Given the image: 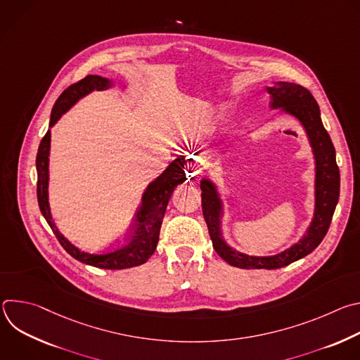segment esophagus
Returning <instances> with one entry per match:
<instances>
[{"instance_id": "34e87169", "label": "esophagus", "mask_w": 360, "mask_h": 360, "mask_svg": "<svg viewBox=\"0 0 360 360\" xmlns=\"http://www.w3.org/2000/svg\"><path fill=\"white\" fill-rule=\"evenodd\" d=\"M186 168H188V174L189 175L198 176L205 169V161L200 157H192V158H189Z\"/></svg>"}]
</instances>
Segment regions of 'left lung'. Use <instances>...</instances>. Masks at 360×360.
<instances>
[{
  "instance_id": "left-lung-1",
  "label": "left lung",
  "mask_w": 360,
  "mask_h": 360,
  "mask_svg": "<svg viewBox=\"0 0 360 360\" xmlns=\"http://www.w3.org/2000/svg\"><path fill=\"white\" fill-rule=\"evenodd\" d=\"M266 91L271 95V108L282 110V112L295 117L304 128L307 139L311 142L316 172L315 212L306 233L290 248L271 256L246 255L225 242L221 231L224 211L219 192L212 181L203 178L200 181L202 212L214 249L225 262L242 269H278L304 258L325 238L339 200L340 175L336 164V152L322 124L316 99L306 88L293 82H275L274 86H266Z\"/></svg>"
}]
</instances>
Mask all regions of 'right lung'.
<instances>
[{
	"label": "right lung",
	"mask_w": 360,
	"mask_h": 360,
	"mask_svg": "<svg viewBox=\"0 0 360 360\" xmlns=\"http://www.w3.org/2000/svg\"><path fill=\"white\" fill-rule=\"evenodd\" d=\"M114 85L110 78H102L99 75H86L84 79L70 85L57 99L53 111H51L49 128H53L57 121L65 114L74 104L88 95L92 91H104ZM49 146H51V129L44 135L38 153H37V196L38 205L42 217L48 222V225L56 233L61 246L75 258L77 261L101 268V269H127L145 264L150 255L155 252L157 243L160 239V231L162 225V219L167 211V205L174 189L185 182V158L181 155L175 161H172L168 168L155 179L152 181L143 195L141 207L136 211L134 225L128 240L122 245L110 250L107 253H88L72 245L56 226L51 210L48 203V165H49Z\"/></svg>",
	"instance_id": "add662e5"
}]
</instances>
